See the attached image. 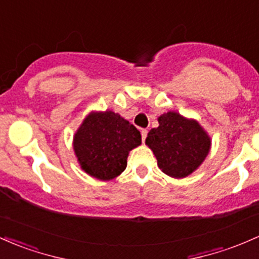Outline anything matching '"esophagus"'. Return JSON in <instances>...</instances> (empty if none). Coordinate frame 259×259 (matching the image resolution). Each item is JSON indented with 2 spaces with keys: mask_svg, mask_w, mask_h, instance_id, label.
I'll return each mask as SVG.
<instances>
[{
  "mask_svg": "<svg viewBox=\"0 0 259 259\" xmlns=\"http://www.w3.org/2000/svg\"><path fill=\"white\" fill-rule=\"evenodd\" d=\"M146 136H147V130L143 129V130H141V139H143V141H145Z\"/></svg>",
  "mask_w": 259,
  "mask_h": 259,
  "instance_id": "1",
  "label": "esophagus"
}]
</instances>
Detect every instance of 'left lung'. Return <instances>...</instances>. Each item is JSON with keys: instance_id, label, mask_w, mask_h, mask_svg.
Instances as JSON below:
<instances>
[{"instance_id": "1", "label": "left lung", "mask_w": 259, "mask_h": 259, "mask_svg": "<svg viewBox=\"0 0 259 259\" xmlns=\"http://www.w3.org/2000/svg\"><path fill=\"white\" fill-rule=\"evenodd\" d=\"M158 127L146 138L160 169L173 178H184L203 163L211 146L210 136L194 119L176 112L158 116Z\"/></svg>"}]
</instances>
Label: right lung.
Here are the masks:
<instances>
[{
	"mask_svg": "<svg viewBox=\"0 0 259 259\" xmlns=\"http://www.w3.org/2000/svg\"><path fill=\"white\" fill-rule=\"evenodd\" d=\"M140 144V132L112 110L90 113L73 136L81 168L101 181L118 177L126 168L129 152Z\"/></svg>",
	"mask_w": 259,
	"mask_h": 259,
	"instance_id": "add662e5",
	"label": "right lung"
}]
</instances>
